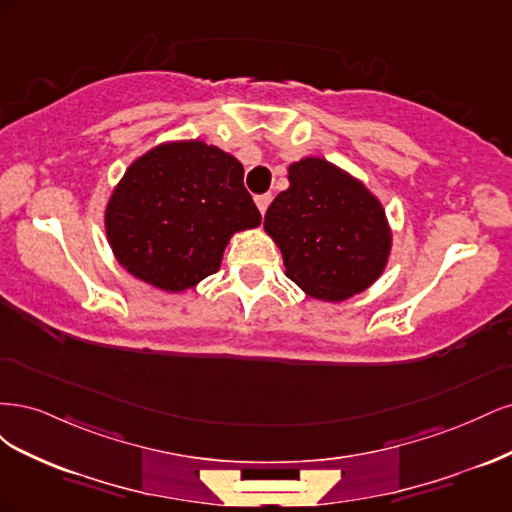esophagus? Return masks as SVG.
<instances>
[{
    "label": "esophagus",
    "instance_id": "esophagus-1",
    "mask_svg": "<svg viewBox=\"0 0 512 512\" xmlns=\"http://www.w3.org/2000/svg\"><path fill=\"white\" fill-rule=\"evenodd\" d=\"M271 194H260V196H256L254 200H256V207H258V211L265 215V211H267V207H269V203H271Z\"/></svg>",
    "mask_w": 512,
    "mask_h": 512
}]
</instances>
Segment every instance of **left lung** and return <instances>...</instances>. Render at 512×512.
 <instances>
[{
	"label": "left lung",
	"mask_w": 512,
	"mask_h": 512,
	"mask_svg": "<svg viewBox=\"0 0 512 512\" xmlns=\"http://www.w3.org/2000/svg\"><path fill=\"white\" fill-rule=\"evenodd\" d=\"M288 181L265 213V228L290 280L322 301H344L374 284L391 250L378 200L322 158L290 164Z\"/></svg>",
	"instance_id": "1"
}]
</instances>
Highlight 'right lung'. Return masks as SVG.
I'll return each mask as SVG.
<instances>
[{"instance_id":"1","label":"right lung","mask_w":512,"mask_h":512,"mask_svg":"<svg viewBox=\"0 0 512 512\" xmlns=\"http://www.w3.org/2000/svg\"><path fill=\"white\" fill-rule=\"evenodd\" d=\"M258 224L241 162L203 141L145 153L106 207V235L117 260L138 280L170 292L218 271L232 232Z\"/></svg>"}]
</instances>
